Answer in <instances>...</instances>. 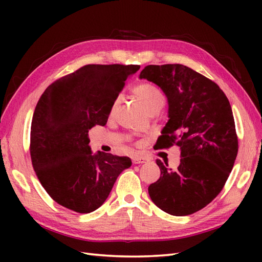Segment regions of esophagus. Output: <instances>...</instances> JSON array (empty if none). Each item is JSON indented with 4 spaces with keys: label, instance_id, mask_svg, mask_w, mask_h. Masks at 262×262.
<instances>
[{
    "label": "esophagus",
    "instance_id": "34e87169",
    "mask_svg": "<svg viewBox=\"0 0 262 262\" xmlns=\"http://www.w3.org/2000/svg\"><path fill=\"white\" fill-rule=\"evenodd\" d=\"M148 159L147 158H144V157H140V155H135V157H133V163L134 164H142V163H146L148 162Z\"/></svg>",
    "mask_w": 262,
    "mask_h": 262
}]
</instances>
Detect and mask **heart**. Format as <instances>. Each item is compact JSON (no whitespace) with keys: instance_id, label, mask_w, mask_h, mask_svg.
<instances>
[{"instance_id":"heart-1","label":"heart","mask_w":262,"mask_h":262,"mask_svg":"<svg viewBox=\"0 0 262 262\" xmlns=\"http://www.w3.org/2000/svg\"><path fill=\"white\" fill-rule=\"evenodd\" d=\"M133 92H134V94L138 98V100L145 105L149 113H152V111H155V110H161L165 103L164 94L158 86H155L154 84H152V83L142 82L133 89ZM120 102H121L120 97H116L114 99L113 103L110 105V115L115 114V111L119 107Z\"/></svg>"}]
</instances>
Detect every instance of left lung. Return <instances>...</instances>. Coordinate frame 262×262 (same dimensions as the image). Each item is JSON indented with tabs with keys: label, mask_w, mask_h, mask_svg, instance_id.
Wrapping results in <instances>:
<instances>
[{
	"label": "left lung",
	"mask_w": 262,
	"mask_h": 262,
	"mask_svg": "<svg viewBox=\"0 0 262 262\" xmlns=\"http://www.w3.org/2000/svg\"><path fill=\"white\" fill-rule=\"evenodd\" d=\"M162 89L169 101V121L159 148H180L176 170L157 160L160 179L149 185L153 203L165 213L186 216L216 198L234 165L238 142L229 99L215 82L181 64L147 65L141 72Z\"/></svg>",
	"instance_id": "left-lung-1"
}]
</instances>
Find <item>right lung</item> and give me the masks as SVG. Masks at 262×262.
I'll use <instances>...</instances> for the list:
<instances>
[{"instance_id": "add662e5", "label": "right lung", "mask_w": 262, "mask_h": 262, "mask_svg": "<svg viewBox=\"0 0 262 262\" xmlns=\"http://www.w3.org/2000/svg\"><path fill=\"white\" fill-rule=\"evenodd\" d=\"M140 65L82 66L53 82L36 105L30 130L33 170L47 193L63 207L91 213L108 198L132 160L92 154L89 129L104 126L110 105Z\"/></svg>"}]
</instances>
